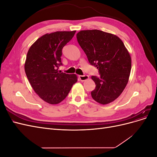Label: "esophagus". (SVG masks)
Here are the masks:
<instances>
[{
  "mask_svg": "<svg viewBox=\"0 0 157 157\" xmlns=\"http://www.w3.org/2000/svg\"><path fill=\"white\" fill-rule=\"evenodd\" d=\"M78 77H79V79L81 80V81H84V80H86L89 79L88 75H80Z\"/></svg>",
  "mask_w": 157,
  "mask_h": 157,
  "instance_id": "esophagus-1",
  "label": "esophagus"
}]
</instances>
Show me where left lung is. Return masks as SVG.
Returning <instances> with one entry per match:
<instances>
[{
    "instance_id": "obj_1",
    "label": "left lung",
    "mask_w": 157,
    "mask_h": 157,
    "mask_svg": "<svg viewBox=\"0 0 157 157\" xmlns=\"http://www.w3.org/2000/svg\"><path fill=\"white\" fill-rule=\"evenodd\" d=\"M77 39L89 63L100 75L91 77L96 86L91 92L92 98L102 105L115 101L127 85L132 67L123 42L115 35L97 29L80 31Z\"/></svg>"
}]
</instances>
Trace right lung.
I'll return each instance as SVG.
<instances>
[{"label": "right lung", "mask_w": 157, "mask_h": 157, "mask_svg": "<svg viewBox=\"0 0 157 157\" xmlns=\"http://www.w3.org/2000/svg\"><path fill=\"white\" fill-rule=\"evenodd\" d=\"M73 31H56L38 39L28 50L25 71L33 89L42 100L52 105L67 97L77 76L58 71L62 65V49L75 34Z\"/></svg>", "instance_id": "1"}]
</instances>
